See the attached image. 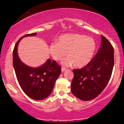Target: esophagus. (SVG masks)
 <instances>
[{
	"label": "esophagus",
	"mask_w": 124,
	"mask_h": 124,
	"mask_svg": "<svg viewBox=\"0 0 124 124\" xmlns=\"http://www.w3.org/2000/svg\"><path fill=\"white\" fill-rule=\"evenodd\" d=\"M66 70V68H63V67H62V68H61V71H62V72H65V70Z\"/></svg>",
	"instance_id": "34e87169"
}]
</instances>
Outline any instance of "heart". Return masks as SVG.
Listing matches in <instances>:
<instances>
[{
	"label": "heart",
	"mask_w": 124,
	"mask_h": 124,
	"mask_svg": "<svg viewBox=\"0 0 124 124\" xmlns=\"http://www.w3.org/2000/svg\"><path fill=\"white\" fill-rule=\"evenodd\" d=\"M96 48L94 39L79 34H66L58 38V42L49 45V52L56 61H61L65 55L62 63L64 66L74 64L76 68L86 66L92 59Z\"/></svg>",
	"instance_id": "b5f03b06"
}]
</instances>
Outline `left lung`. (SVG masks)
Returning <instances> with one entry per match:
<instances>
[{"label": "left lung", "instance_id": "obj_1", "mask_svg": "<svg viewBox=\"0 0 124 124\" xmlns=\"http://www.w3.org/2000/svg\"><path fill=\"white\" fill-rule=\"evenodd\" d=\"M101 46L94 57L83 68L73 69L72 93L83 101L94 99L108 83L114 64V48L105 37L101 35Z\"/></svg>", "mask_w": 124, "mask_h": 124}]
</instances>
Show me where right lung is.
Wrapping results in <instances>:
<instances>
[{
    "instance_id": "right-lung-1",
    "label": "right lung",
    "mask_w": 124,
    "mask_h": 124,
    "mask_svg": "<svg viewBox=\"0 0 124 124\" xmlns=\"http://www.w3.org/2000/svg\"><path fill=\"white\" fill-rule=\"evenodd\" d=\"M36 35V32L26 34L18 39L13 52V62L17 79L23 92L31 99L42 100L52 92L55 82L61 75V68L56 61L50 59L37 68L28 66L20 59L17 53L20 41L23 37Z\"/></svg>"
}]
</instances>
